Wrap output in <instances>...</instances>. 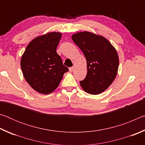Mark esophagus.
<instances>
[{"label": "esophagus", "mask_w": 145, "mask_h": 145, "mask_svg": "<svg viewBox=\"0 0 145 145\" xmlns=\"http://www.w3.org/2000/svg\"><path fill=\"white\" fill-rule=\"evenodd\" d=\"M73 70H74V67H70L69 68V71H70V72H72L73 71Z\"/></svg>", "instance_id": "esophagus-1"}]
</instances>
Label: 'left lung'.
<instances>
[{
	"label": "left lung",
	"instance_id": "obj_1",
	"mask_svg": "<svg viewBox=\"0 0 145 145\" xmlns=\"http://www.w3.org/2000/svg\"><path fill=\"white\" fill-rule=\"evenodd\" d=\"M72 40L87 61L86 77L80 84L86 92L99 95L107 89L116 77L119 66L116 49L106 38L91 32L73 34Z\"/></svg>",
	"mask_w": 145,
	"mask_h": 145
}]
</instances>
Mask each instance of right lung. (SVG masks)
Returning <instances> with one entry per match:
<instances>
[{"instance_id": "1", "label": "right lung", "mask_w": 145, "mask_h": 145, "mask_svg": "<svg viewBox=\"0 0 145 145\" xmlns=\"http://www.w3.org/2000/svg\"><path fill=\"white\" fill-rule=\"evenodd\" d=\"M62 34L50 32L33 39L22 56L24 78L31 88L41 94H50L58 87L68 68L63 65L56 48Z\"/></svg>"}]
</instances>
